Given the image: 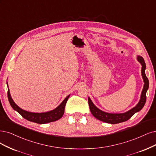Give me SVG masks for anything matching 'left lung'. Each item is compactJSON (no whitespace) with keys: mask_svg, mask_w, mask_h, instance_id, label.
Instances as JSON below:
<instances>
[{"mask_svg":"<svg viewBox=\"0 0 156 156\" xmlns=\"http://www.w3.org/2000/svg\"><path fill=\"white\" fill-rule=\"evenodd\" d=\"M137 59L139 62L141 66V75L144 81V86H143V89L141 93V98H140V100L139 103H137L136 106H135L134 108H132L130 109V111L126 112L125 113H120V114H112V113H107L105 112H103L101 111L100 109L98 108H97L94 104L93 101H91L90 99V98H88V102H89V105L90 108V111L92 113V114L98 119H99L100 121H102L103 122H106L108 123H111V124H116L119 123H122L124 122L129 119L133 115L141 111L143 108L146 102V99H147V96H146V93L149 87V83H148V80L147 77L146 76L145 74V69H146V65H145V62L144 61L143 58L140 56H137Z\"/></svg>","mask_w":156,"mask_h":156,"instance_id":"1","label":"left lung"}]
</instances>
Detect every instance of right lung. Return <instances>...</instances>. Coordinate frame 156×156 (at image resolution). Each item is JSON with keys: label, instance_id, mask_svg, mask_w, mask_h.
<instances>
[{"label": "right lung", "instance_id": "right-lung-1", "mask_svg": "<svg viewBox=\"0 0 156 156\" xmlns=\"http://www.w3.org/2000/svg\"><path fill=\"white\" fill-rule=\"evenodd\" d=\"M69 96L70 95L67 96L64 99V100L60 103V105L58 106L56 108H55L54 110L42 113H34L23 110V109L20 108L18 105H16L15 103L13 101V99L11 98L9 93V89H8V100L11 106L12 107L14 110L18 112L26 119L38 124H45L53 122L60 119L63 116V113H64L66 104Z\"/></svg>", "mask_w": 156, "mask_h": 156}]
</instances>
